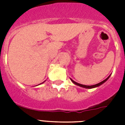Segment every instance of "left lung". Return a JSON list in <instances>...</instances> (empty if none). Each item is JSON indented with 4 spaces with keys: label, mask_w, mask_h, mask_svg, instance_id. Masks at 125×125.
Returning <instances> with one entry per match:
<instances>
[{
    "label": "left lung",
    "mask_w": 125,
    "mask_h": 125,
    "mask_svg": "<svg viewBox=\"0 0 125 125\" xmlns=\"http://www.w3.org/2000/svg\"><path fill=\"white\" fill-rule=\"evenodd\" d=\"M110 77V75H109V77L107 78V79H105V80H104L103 81L100 82V83H99L96 84H94V85H91V86H88V85H84V84H79V83H76L75 81H73L72 79L71 80V81L73 82V83L75 84L76 85H78L79 86H81V87H83V88H95V87H97V86H100L101 84H102L103 83H104L108 79H109V77Z\"/></svg>",
    "instance_id": "left-lung-1"
}]
</instances>
